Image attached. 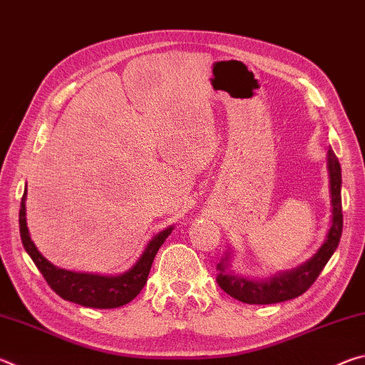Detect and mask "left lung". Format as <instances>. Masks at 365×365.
<instances>
[{
    "label": "left lung",
    "instance_id": "left-lung-1",
    "mask_svg": "<svg viewBox=\"0 0 365 365\" xmlns=\"http://www.w3.org/2000/svg\"><path fill=\"white\" fill-rule=\"evenodd\" d=\"M327 172H329L330 183L331 219L325 242L316 255L292 270L279 272L270 279L257 280L238 275L237 272L232 270V252L228 251L217 264V283L227 294L242 302H248V304H275V302L298 298L316 282L325 264L336 251L343 230L341 165L331 148L327 153Z\"/></svg>",
    "mask_w": 365,
    "mask_h": 365
}]
</instances>
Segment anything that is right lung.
Returning <instances> with one entry per match:
<instances>
[{"mask_svg": "<svg viewBox=\"0 0 365 365\" xmlns=\"http://www.w3.org/2000/svg\"><path fill=\"white\" fill-rule=\"evenodd\" d=\"M26 200H27V187L24 191L19 211V228L21 240L27 255L32 257L36 267L45 277L48 285L56 292L61 298L76 304L95 309H114L125 306L143 289L145 283L150 275L154 256L160 246L165 242L174 230V225L159 232L151 238L146 245L145 251L141 252L138 261L130 269L119 275H100V274H86V272H73L61 269L48 261V259L36 250L32 242L27 227V212H26Z\"/></svg>", "mask_w": 365, "mask_h": 365, "instance_id": "1", "label": "right lung"}]
</instances>
